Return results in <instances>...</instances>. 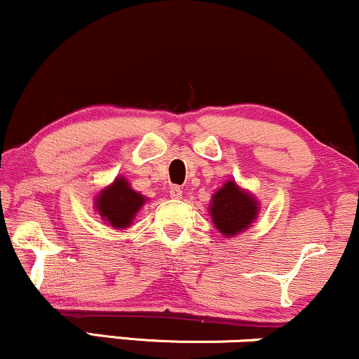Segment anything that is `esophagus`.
I'll use <instances>...</instances> for the list:
<instances>
[{
  "label": "esophagus",
  "mask_w": 359,
  "mask_h": 359,
  "mask_svg": "<svg viewBox=\"0 0 359 359\" xmlns=\"http://www.w3.org/2000/svg\"><path fill=\"white\" fill-rule=\"evenodd\" d=\"M170 197L172 199H180V197H182V189L177 187V185L170 187Z\"/></svg>",
  "instance_id": "1"
}]
</instances>
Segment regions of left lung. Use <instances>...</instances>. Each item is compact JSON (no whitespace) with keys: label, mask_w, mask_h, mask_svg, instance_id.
Wrapping results in <instances>:
<instances>
[{"label":"left lung","mask_w":359,"mask_h":359,"mask_svg":"<svg viewBox=\"0 0 359 359\" xmlns=\"http://www.w3.org/2000/svg\"><path fill=\"white\" fill-rule=\"evenodd\" d=\"M209 214L222 236L236 238L257 221L259 203L250 191L240 187L236 180L229 179L212 196Z\"/></svg>","instance_id":"obj_1"}]
</instances>
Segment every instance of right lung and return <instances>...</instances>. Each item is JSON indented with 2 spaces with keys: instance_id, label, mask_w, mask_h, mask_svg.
<instances>
[{
  "instance_id": "1",
  "label": "right lung",
  "mask_w": 359,
  "mask_h": 359,
  "mask_svg": "<svg viewBox=\"0 0 359 359\" xmlns=\"http://www.w3.org/2000/svg\"><path fill=\"white\" fill-rule=\"evenodd\" d=\"M147 197L131 187L123 175H118L109 185L94 197V209L101 221L114 229H126L133 224L135 216L147 203Z\"/></svg>"
}]
</instances>
